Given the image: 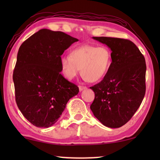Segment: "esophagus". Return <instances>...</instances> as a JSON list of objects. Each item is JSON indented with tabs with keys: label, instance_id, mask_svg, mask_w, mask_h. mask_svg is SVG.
I'll return each instance as SVG.
<instances>
[{
	"label": "esophagus",
	"instance_id": "esophagus-1",
	"mask_svg": "<svg viewBox=\"0 0 160 160\" xmlns=\"http://www.w3.org/2000/svg\"><path fill=\"white\" fill-rule=\"evenodd\" d=\"M85 89H87V87H85V86H82V85L79 86L80 91H82L83 90H85Z\"/></svg>",
	"mask_w": 160,
	"mask_h": 160
}]
</instances>
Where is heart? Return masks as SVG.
Wrapping results in <instances>:
<instances>
[{"label":"heart","mask_w":160,"mask_h":160,"mask_svg":"<svg viewBox=\"0 0 160 160\" xmlns=\"http://www.w3.org/2000/svg\"><path fill=\"white\" fill-rule=\"evenodd\" d=\"M112 63V51L106 46L83 45L61 58L62 73L68 79L77 76L80 70L84 79L95 82L103 79Z\"/></svg>","instance_id":"b5f03b06"}]
</instances>
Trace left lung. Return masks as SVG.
<instances>
[{
    "mask_svg": "<svg viewBox=\"0 0 160 160\" xmlns=\"http://www.w3.org/2000/svg\"><path fill=\"white\" fill-rule=\"evenodd\" d=\"M112 53L110 69L101 82L91 87L94 99L90 109L103 125L119 128L132 118L145 94V59L128 39L93 37Z\"/></svg>",
    "mask_w": 160,
    "mask_h": 160,
    "instance_id": "1",
    "label": "left lung"
}]
</instances>
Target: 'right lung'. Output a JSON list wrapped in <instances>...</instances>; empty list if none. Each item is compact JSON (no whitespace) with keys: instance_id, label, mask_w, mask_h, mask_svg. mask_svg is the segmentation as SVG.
Masks as SVG:
<instances>
[{"instance_id":"add662e5","label":"right lung","mask_w":160,"mask_h":160,"mask_svg":"<svg viewBox=\"0 0 160 160\" xmlns=\"http://www.w3.org/2000/svg\"><path fill=\"white\" fill-rule=\"evenodd\" d=\"M76 38L62 32L42 29L19 48L13 72L15 101L34 126H53L79 88L61 74V56Z\"/></svg>"}]
</instances>
